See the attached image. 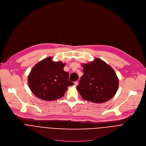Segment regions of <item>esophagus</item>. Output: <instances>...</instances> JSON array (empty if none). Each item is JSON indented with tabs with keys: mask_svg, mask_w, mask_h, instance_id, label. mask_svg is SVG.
Masks as SVG:
<instances>
[{
	"mask_svg": "<svg viewBox=\"0 0 146 146\" xmlns=\"http://www.w3.org/2000/svg\"><path fill=\"white\" fill-rule=\"evenodd\" d=\"M78 81H76V82H75V83H74V84H75V86H78Z\"/></svg>",
	"mask_w": 146,
	"mask_h": 146,
	"instance_id": "1",
	"label": "esophagus"
}]
</instances>
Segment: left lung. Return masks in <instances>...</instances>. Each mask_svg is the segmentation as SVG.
Here are the masks:
<instances>
[{"instance_id": "8db88e82", "label": "left lung", "mask_w": 146, "mask_h": 146, "mask_svg": "<svg viewBox=\"0 0 146 146\" xmlns=\"http://www.w3.org/2000/svg\"><path fill=\"white\" fill-rule=\"evenodd\" d=\"M82 66L84 74L76 87L82 97L95 103H104L112 98L119 86V79L113 68L99 58Z\"/></svg>"}]
</instances>
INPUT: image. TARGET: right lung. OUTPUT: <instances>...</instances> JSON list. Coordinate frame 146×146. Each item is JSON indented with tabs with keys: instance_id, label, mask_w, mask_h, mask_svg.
<instances>
[{
	"instance_id": "obj_1",
	"label": "right lung",
	"mask_w": 146,
	"mask_h": 146,
	"mask_svg": "<svg viewBox=\"0 0 146 146\" xmlns=\"http://www.w3.org/2000/svg\"><path fill=\"white\" fill-rule=\"evenodd\" d=\"M65 65L60 61H52L51 57L38 62L28 76V83L32 92L46 101L61 98L67 87L74 84L69 80L68 72L63 70Z\"/></svg>"
}]
</instances>
